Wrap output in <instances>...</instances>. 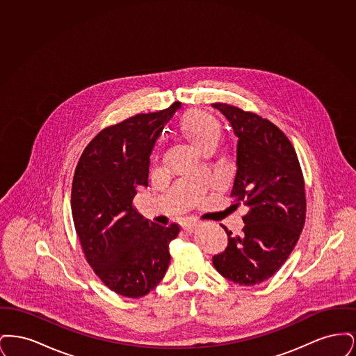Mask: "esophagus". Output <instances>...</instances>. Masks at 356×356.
Here are the masks:
<instances>
[{"label": "esophagus", "instance_id": "esophagus-1", "mask_svg": "<svg viewBox=\"0 0 356 356\" xmlns=\"http://www.w3.org/2000/svg\"><path fill=\"white\" fill-rule=\"evenodd\" d=\"M181 227H183V229L188 232V234H192L193 232V229L196 228V225L193 224V222H189V221H184L183 224H181Z\"/></svg>", "mask_w": 356, "mask_h": 356}]
</instances>
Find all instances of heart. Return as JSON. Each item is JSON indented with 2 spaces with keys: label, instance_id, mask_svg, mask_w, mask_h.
Listing matches in <instances>:
<instances>
[{
  "label": "heart",
  "instance_id": "b5f03b06",
  "mask_svg": "<svg viewBox=\"0 0 356 356\" xmlns=\"http://www.w3.org/2000/svg\"><path fill=\"white\" fill-rule=\"evenodd\" d=\"M181 129L202 152L209 148H216L220 143L219 121L203 111H197L188 116L181 125Z\"/></svg>",
  "mask_w": 356,
  "mask_h": 356
}]
</instances>
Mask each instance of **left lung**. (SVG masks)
I'll list each match as a JSON object with an SVG mask.
<instances>
[{
    "mask_svg": "<svg viewBox=\"0 0 356 356\" xmlns=\"http://www.w3.org/2000/svg\"><path fill=\"white\" fill-rule=\"evenodd\" d=\"M212 106L237 137L231 196L248 208L241 235L221 225L228 245L212 263L225 279L254 286L284 264L299 240L305 220L303 173L291 141L271 121L222 102Z\"/></svg>",
    "mask_w": 356,
    "mask_h": 356,
    "instance_id": "obj_1",
    "label": "left lung"
}]
</instances>
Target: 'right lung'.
Listing matches in <instances>:
<instances>
[{
  "instance_id": "add662e5",
  "label": "right lung",
  "mask_w": 356,
  "mask_h": 356,
  "mask_svg": "<svg viewBox=\"0 0 356 356\" xmlns=\"http://www.w3.org/2000/svg\"><path fill=\"white\" fill-rule=\"evenodd\" d=\"M181 102L108 127L84 149L72 183V215L86 261L102 283L125 298H143L164 277L177 224L144 219L132 205L148 186L149 157Z\"/></svg>"
}]
</instances>
